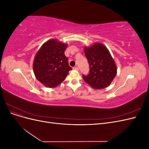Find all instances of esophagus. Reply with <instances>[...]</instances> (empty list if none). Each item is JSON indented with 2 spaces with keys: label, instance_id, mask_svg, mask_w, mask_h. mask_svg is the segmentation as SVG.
Instances as JSON below:
<instances>
[{
  "label": "esophagus",
  "instance_id": "esophagus-1",
  "mask_svg": "<svg viewBox=\"0 0 149 149\" xmlns=\"http://www.w3.org/2000/svg\"><path fill=\"white\" fill-rule=\"evenodd\" d=\"M73 69H74V70H79L78 66H74V67L73 68Z\"/></svg>",
  "mask_w": 149,
  "mask_h": 149
}]
</instances>
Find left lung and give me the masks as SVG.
Masks as SVG:
<instances>
[{"mask_svg": "<svg viewBox=\"0 0 149 149\" xmlns=\"http://www.w3.org/2000/svg\"><path fill=\"white\" fill-rule=\"evenodd\" d=\"M84 54L89 66L88 74H83L84 81L96 89L109 86L117 74V68L107 48L97 43L84 48Z\"/></svg>", "mask_w": 149, "mask_h": 149, "instance_id": "obj_1", "label": "left lung"}]
</instances>
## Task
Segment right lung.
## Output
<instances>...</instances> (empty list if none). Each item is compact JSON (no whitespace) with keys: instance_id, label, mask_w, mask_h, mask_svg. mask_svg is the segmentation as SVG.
Listing matches in <instances>:
<instances>
[{"instance_id":"add662e5","label":"right lung","mask_w":149,"mask_h":149,"mask_svg":"<svg viewBox=\"0 0 149 149\" xmlns=\"http://www.w3.org/2000/svg\"><path fill=\"white\" fill-rule=\"evenodd\" d=\"M66 47L65 43L50 40L36 54L33 65L34 74L36 78L48 88L57 86L72 70L65 55Z\"/></svg>"}]
</instances>
